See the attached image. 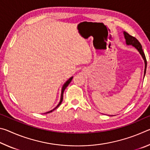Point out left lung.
<instances>
[{"mask_svg":"<svg viewBox=\"0 0 150 150\" xmlns=\"http://www.w3.org/2000/svg\"><path fill=\"white\" fill-rule=\"evenodd\" d=\"M123 34H124V38H125V40H126V45H132L133 47H135L136 49L139 52V54L142 55V58H143V59L144 61V63H145V69H144V76H145V75H146V71L147 61L146 59L145 54H144L143 50H142V45L140 44V43L138 42V40L136 38H134L133 36H132V35H129L127 32L124 31Z\"/></svg>","mask_w":150,"mask_h":150,"instance_id":"1","label":"left lung"}]
</instances>
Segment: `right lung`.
Wrapping results in <instances>:
<instances>
[{"mask_svg": "<svg viewBox=\"0 0 150 150\" xmlns=\"http://www.w3.org/2000/svg\"><path fill=\"white\" fill-rule=\"evenodd\" d=\"M73 77H70L69 79H68L67 81H66V82L64 83V84H63V87H62V93H61V98H60V101H59V103H58V105L55 106V108H54V109H53V110H50V111H49V112H45V113H44V114H47V113H50V112H52V111H54L55 109H56L58 106H59L61 104H62V100H63V92H64V91H65V88L67 87L68 86V85L69 84V83H71V81H72V79H73Z\"/></svg>", "mask_w": 150, "mask_h": 150, "instance_id": "right-lung-1", "label": "right lung"}]
</instances>
